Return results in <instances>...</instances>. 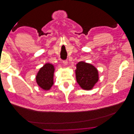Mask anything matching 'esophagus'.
Wrapping results in <instances>:
<instances>
[{
    "label": "esophagus",
    "mask_w": 134,
    "mask_h": 134,
    "mask_svg": "<svg viewBox=\"0 0 134 134\" xmlns=\"http://www.w3.org/2000/svg\"><path fill=\"white\" fill-rule=\"evenodd\" d=\"M63 64H64V65L66 66L67 65H68V61H67V60H65V61H63Z\"/></svg>",
    "instance_id": "34e87169"
}]
</instances>
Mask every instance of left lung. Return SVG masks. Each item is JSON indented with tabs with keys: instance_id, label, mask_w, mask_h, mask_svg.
<instances>
[{
	"instance_id": "8db88e82",
	"label": "left lung",
	"mask_w": 134,
	"mask_h": 134,
	"mask_svg": "<svg viewBox=\"0 0 134 134\" xmlns=\"http://www.w3.org/2000/svg\"><path fill=\"white\" fill-rule=\"evenodd\" d=\"M76 82L84 90H92L99 80L98 71L93 65L80 62L76 65Z\"/></svg>"
}]
</instances>
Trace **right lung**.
<instances>
[{"mask_svg":"<svg viewBox=\"0 0 134 134\" xmlns=\"http://www.w3.org/2000/svg\"><path fill=\"white\" fill-rule=\"evenodd\" d=\"M55 68L50 63H46L40 69L36 76L38 86L44 91L50 90L54 84Z\"/></svg>","mask_w":134,"mask_h":134,"instance_id":"obj_1","label":"right lung"}]
</instances>
